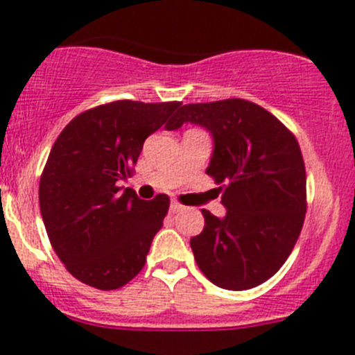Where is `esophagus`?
<instances>
[{"mask_svg":"<svg viewBox=\"0 0 355 355\" xmlns=\"http://www.w3.org/2000/svg\"><path fill=\"white\" fill-rule=\"evenodd\" d=\"M183 209H184V206H181L180 202L172 200V202H171V213H180V211H183Z\"/></svg>","mask_w":355,"mask_h":355,"instance_id":"34e87169","label":"esophagus"}]
</instances>
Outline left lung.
Listing matches in <instances>:
<instances>
[{"label": "left lung", "mask_w": 355, "mask_h": 355, "mask_svg": "<svg viewBox=\"0 0 355 355\" xmlns=\"http://www.w3.org/2000/svg\"><path fill=\"white\" fill-rule=\"evenodd\" d=\"M184 122L209 131L206 174L222 184L224 218L202 209L205 229L190 240L200 272L224 290L270 279L293 250L306 216V168L283 122L245 99L184 105L167 130Z\"/></svg>", "instance_id": "8db88e82"}]
</instances>
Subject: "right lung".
Listing matches in <instances>:
<instances>
[{
    "label": "right lung",
    "instance_id": "right-lung-1",
    "mask_svg": "<svg viewBox=\"0 0 355 355\" xmlns=\"http://www.w3.org/2000/svg\"><path fill=\"white\" fill-rule=\"evenodd\" d=\"M181 103L115 101L72 119L53 144L39 184L42 220L56 256L78 281L117 290L146 265L171 200L119 187L149 135Z\"/></svg>",
    "mask_w": 355,
    "mask_h": 355
}]
</instances>
